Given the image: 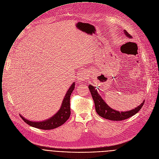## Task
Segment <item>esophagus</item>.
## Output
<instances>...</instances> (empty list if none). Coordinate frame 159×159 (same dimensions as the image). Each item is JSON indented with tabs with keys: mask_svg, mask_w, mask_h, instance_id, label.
<instances>
[{
	"mask_svg": "<svg viewBox=\"0 0 159 159\" xmlns=\"http://www.w3.org/2000/svg\"><path fill=\"white\" fill-rule=\"evenodd\" d=\"M88 75L85 71H81L78 75V80L80 81H84L87 79Z\"/></svg>",
	"mask_w": 159,
	"mask_h": 159,
	"instance_id": "1",
	"label": "esophagus"
}]
</instances>
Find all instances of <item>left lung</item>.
<instances>
[{
	"mask_svg": "<svg viewBox=\"0 0 159 159\" xmlns=\"http://www.w3.org/2000/svg\"><path fill=\"white\" fill-rule=\"evenodd\" d=\"M124 33L127 37L130 38H132V36H131L130 34H129V33H128V32L126 30H125ZM88 88L91 94L93 101L94 102L95 110H96L97 113L100 116L105 119L114 120V121H121V120L127 119L132 116L133 115H135L136 113H137L142 108L145 102V101H143L140 105H139L135 109L132 110L130 111L120 112V111L114 110L113 109H111L110 107H109L108 105L104 102V100L100 96V94L98 93L97 89H95V88H94L91 85H89Z\"/></svg>",
	"mask_w": 159,
	"mask_h": 159,
	"instance_id": "8db88e82",
	"label": "left lung"
}]
</instances>
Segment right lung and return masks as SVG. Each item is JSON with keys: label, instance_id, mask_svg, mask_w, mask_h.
<instances>
[{"label": "right lung", "instance_id": "1", "mask_svg": "<svg viewBox=\"0 0 159 159\" xmlns=\"http://www.w3.org/2000/svg\"><path fill=\"white\" fill-rule=\"evenodd\" d=\"M75 84L74 83L67 91L59 111H57V113L51 118L41 122H34L29 121L20 115V117L22 118L24 122L27 123L29 125L42 130L54 129L64 124L68 120L71 115L70 97L75 89Z\"/></svg>", "mask_w": 159, "mask_h": 159}]
</instances>
